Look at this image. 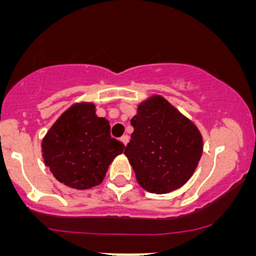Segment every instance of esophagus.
<instances>
[{"label":"esophagus","mask_w":256,"mask_h":256,"mask_svg":"<svg viewBox=\"0 0 256 256\" xmlns=\"http://www.w3.org/2000/svg\"><path fill=\"white\" fill-rule=\"evenodd\" d=\"M128 140H130V138H128V135H124V136H121V142H122L124 144H128Z\"/></svg>","instance_id":"34e87169"}]
</instances>
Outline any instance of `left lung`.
<instances>
[{
    "label": "left lung",
    "mask_w": 256,
    "mask_h": 256,
    "mask_svg": "<svg viewBox=\"0 0 256 256\" xmlns=\"http://www.w3.org/2000/svg\"><path fill=\"white\" fill-rule=\"evenodd\" d=\"M125 154L138 184L150 193L176 190L194 174L203 152L200 128L161 95L138 105Z\"/></svg>",
    "instance_id": "1"
}]
</instances>
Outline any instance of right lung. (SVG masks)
Masks as SVG:
<instances>
[{
  "mask_svg": "<svg viewBox=\"0 0 256 256\" xmlns=\"http://www.w3.org/2000/svg\"><path fill=\"white\" fill-rule=\"evenodd\" d=\"M42 156L50 174L76 190L99 186L124 144L110 136L109 120L96 115L92 102H74L42 140Z\"/></svg>",
  "mask_w": 256,
  "mask_h": 256,
  "instance_id": "right-lung-1",
  "label": "right lung"
}]
</instances>
